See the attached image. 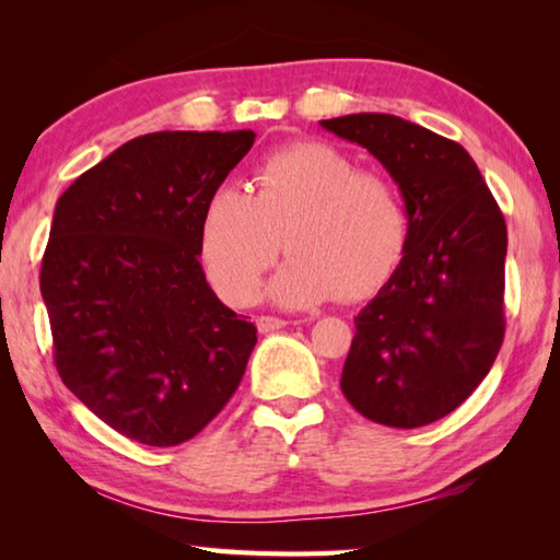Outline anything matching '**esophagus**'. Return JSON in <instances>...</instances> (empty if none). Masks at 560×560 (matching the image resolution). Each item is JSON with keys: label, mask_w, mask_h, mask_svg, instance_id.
<instances>
[{"label": "esophagus", "mask_w": 560, "mask_h": 560, "mask_svg": "<svg viewBox=\"0 0 560 560\" xmlns=\"http://www.w3.org/2000/svg\"><path fill=\"white\" fill-rule=\"evenodd\" d=\"M283 326H287V320L277 318V316H259L257 318L259 334H271V330H281Z\"/></svg>", "instance_id": "obj_1"}]
</instances>
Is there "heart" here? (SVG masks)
Here are the masks:
<instances>
[{"mask_svg": "<svg viewBox=\"0 0 560 560\" xmlns=\"http://www.w3.org/2000/svg\"><path fill=\"white\" fill-rule=\"evenodd\" d=\"M257 195L226 183L207 197L200 259L226 303L254 301L281 252L293 257L269 283V299L306 308L381 291L400 267L410 220L397 187L326 143H293L271 153L257 173Z\"/></svg>", "mask_w": 560, "mask_h": 560, "instance_id": "1", "label": "heart"}]
</instances>
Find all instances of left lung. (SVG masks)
<instances>
[{"mask_svg": "<svg viewBox=\"0 0 560 560\" xmlns=\"http://www.w3.org/2000/svg\"><path fill=\"white\" fill-rule=\"evenodd\" d=\"M365 148L405 200L400 267L355 316L340 390L387 428H422L467 400L504 340L506 222L471 155L387 113L320 120Z\"/></svg>", "mask_w": 560, "mask_h": 560, "instance_id": "left-lung-1", "label": "left lung"}]
</instances>
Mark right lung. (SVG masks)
<instances>
[{
  "label": "right lung",
  "instance_id": "add662e5",
  "mask_svg": "<svg viewBox=\"0 0 560 560\" xmlns=\"http://www.w3.org/2000/svg\"><path fill=\"white\" fill-rule=\"evenodd\" d=\"M252 130L132 138L59 197L42 261L63 385L126 438L192 440L242 383L257 328L200 267L207 197L254 145Z\"/></svg>",
  "mask_w": 560,
  "mask_h": 560
}]
</instances>
